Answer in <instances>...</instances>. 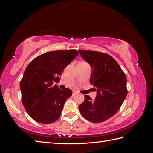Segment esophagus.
<instances>
[{
  "label": "esophagus",
  "instance_id": "obj_1",
  "mask_svg": "<svg viewBox=\"0 0 153 153\" xmlns=\"http://www.w3.org/2000/svg\"><path fill=\"white\" fill-rule=\"evenodd\" d=\"M76 94H77V92H76V91H73V96H75V95H76Z\"/></svg>",
  "mask_w": 153,
  "mask_h": 153
}]
</instances>
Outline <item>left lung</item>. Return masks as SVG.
Returning <instances> with one entry per match:
<instances>
[{"mask_svg": "<svg viewBox=\"0 0 153 153\" xmlns=\"http://www.w3.org/2000/svg\"><path fill=\"white\" fill-rule=\"evenodd\" d=\"M79 52L91 67L90 83L96 87L97 95L93 101L85 95L84 101L78 108L87 121L104 122L117 112L126 98V75L108 54L92 50H80Z\"/></svg>", "mask_w": 153, "mask_h": 153, "instance_id": "8db88e82", "label": "left lung"}]
</instances>
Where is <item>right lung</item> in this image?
<instances>
[{
	"label": "right lung",
	"mask_w": 153,
	"mask_h": 153,
	"mask_svg": "<svg viewBox=\"0 0 153 153\" xmlns=\"http://www.w3.org/2000/svg\"><path fill=\"white\" fill-rule=\"evenodd\" d=\"M79 53L76 50H55L34 59L26 68L20 81L22 101L36 121L52 123L60 117L66 101L72 95L69 88L62 91L54 82Z\"/></svg>",
	"instance_id": "add662e5"
}]
</instances>
